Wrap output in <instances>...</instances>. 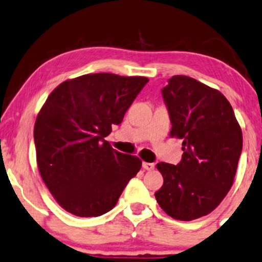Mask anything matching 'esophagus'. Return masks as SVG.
Wrapping results in <instances>:
<instances>
[{"mask_svg":"<svg viewBox=\"0 0 262 262\" xmlns=\"http://www.w3.org/2000/svg\"><path fill=\"white\" fill-rule=\"evenodd\" d=\"M143 168L145 170H152L154 169V163H148V162H143Z\"/></svg>","mask_w":262,"mask_h":262,"instance_id":"34e87169","label":"esophagus"}]
</instances>
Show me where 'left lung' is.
<instances>
[{
    "instance_id": "1",
    "label": "left lung",
    "mask_w": 262,
    "mask_h": 262,
    "mask_svg": "<svg viewBox=\"0 0 262 262\" xmlns=\"http://www.w3.org/2000/svg\"><path fill=\"white\" fill-rule=\"evenodd\" d=\"M172 138L183 140L177 166L157 164L163 186L156 200L168 216L192 221L211 213L230 191L242 150L241 126L222 93L186 75L162 89Z\"/></svg>"
}]
</instances>
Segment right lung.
<instances>
[{
	"label": "right lung",
	"mask_w": 262,
	"mask_h": 262,
	"mask_svg": "<svg viewBox=\"0 0 262 262\" xmlns=\"http://www.w3.org/2000/svg\"><path fill=\"white\" fill-rule=\"evenodd\" d=\"M147 82L144 76L86 74L61 82L46 99L34 128L37 168L65 211L106 213L139 172L138 157L117 152L104 138Z\"/></svg>",
	"instance_id": "add662e5"
}]
</instances>
